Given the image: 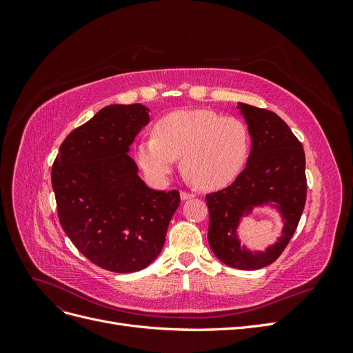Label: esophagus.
Returning a JSON list of instances; mask_svg holds the SVG:
<instances>
[{
  "instance_id": "esophagus-1",
  "label": "esophagus",
  "mask_w": 353,
  "mask_h": 353,
  "mask_svg": "<svg viewBox=\"0 0 353 353\" xmlns=\"http://www.w3.org/2000/svg\"><path fill=\"white\" fill-rule=\"evenodd\" d=\"M179 196H181V200H188V199H193V197H196L194 194L187 193V191H181Z\"/></svg>"
}]
</instances>
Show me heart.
Returning a JSON list of instances; mask_svg holds the SVG:
<instances>
[{
  "instance_id": "obj_1",
  "label": "heart",
  "mask_w": 353,
  "mask_h": 353,
  "mask_svg": "<svg viewBox=\"0 0 353 353\" xmlns=\"http://www.w3.org/2000/svg\"><path fill=\"white\" fill-rule=\"evenodd\" d=\"M250 138L237 117L212 110H179L160 119L154 135L137 145V160L154 183H163L181 157L184 175L203 190L227 187L249 156Z\"/></svg>"
}]
</instances>
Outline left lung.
I'll return each instance as SVG.
<instances>
[{
    "instance_id": "8db88e82",
    "label": "left lung",
    "mask_w": 353,
    "mask_h": 353,
    "mask_svg": "<svg viewBox=\"0 0 353 353\" xmlns=\"http://www.w3.org/2000/svg\"><path fill=\"white\" fill-rule=\"evenodd\" d=\"M237 108L248 123L250 154L244 170L230 187L206 196L208 240L222 263L253 271L279 259L301 221L306 201L305 152L279 114L244 103ZM263 205L281 213L282 236L262 252L249 251L239 243V222L254 207Z\"/></svg>"
}]
</instances>
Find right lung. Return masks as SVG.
I'll list each match as a JSON object with an SVG mask.
<instances>
[{
  "label": "right lung",
  "mask_w": 353,
  "mask_h": 353,
  "mask_svg": "<svg viewBox=\"0 0 353 353\" xmlns=\"http://www.w3.org/2000/svg\"><path fill=\"white\" fill-rule=\"evenodd\" d=\"M143 104H110L73 130L52 163L61 228L92 263L117 274L144 270L162 252L179 193L147 187L130 147L150 122Z\"/></svg>",
  "instance_id": "1"
}]
</instances>
